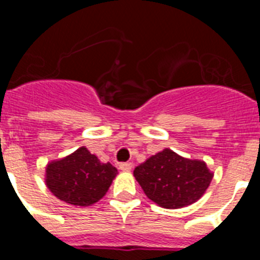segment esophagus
<instances>
[{
  "mask_svg": "<svg viewBox=\"0 0 260 260\" xmlns=\"http://www.w3.org/2000/svg\"><path fill=\"white\" fill-rule=\"evenodd\" d=\"M132 168H133L132 162H121V164H119V169L123 172H128Z\"/></svg>",
  "mask_w": 260,
  "mask_h": 260,
  "instance_id": "obj_1",
  "label": "esophagus"
}]
</instances>
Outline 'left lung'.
I'll use <instances>...</instances> for the list:
<instances>
[{
  "label": "left lung",
  "instance_id": "obj_1",
  "mask_svg": "<svg viewBox=\"0 0 260 260\" xmlns=\"http://www.w3.org/2000/svg\"><path fill=\"white\" fill-rule=\"evenodd\" d=\"M144 194L164 208L195 203L208 189L213 174L206 162L177 155L169 148L147 158L134 169Z\"/></svg>",
  "mask_w": 260,
  "mask_h": 260
}]
</instances>
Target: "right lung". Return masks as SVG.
I'll use <instances>...</instances> for the list:
<instances>
[{
	"mask_svg": "<svg viewBox=\"0 0 260 260\" xmlns=\"http://www.w3.org/2000/svg\"><path fill=\"white\" fill-rule=\"evenodd\" d=\"M117 176L110 162H100L86 147H80L66 157L47 167L48 189L54 197L74 206H91L107 194Z\"/></svg>",
	"mask_w": 260,
	"mask_h": 260,
	"instance_id": "right-lung-1",
	"label": "right lung"
}]
</instances>
